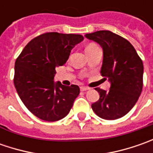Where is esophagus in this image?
<instances>
[{
	"label": "esophagus",
	"mask_w": 153,
	"mask_h": 153,
	"mask_svg": "<svg viewBox=\"0 0 153 153\" xmlns=\"http://www.w3.org/2000/svg\"><path fill=\"white\" fill-rule=\"evenodd\" d=\"M80 89H81V91L85 92L87 91V90H88L89 88H87V87H81V88H80Z\"/></svg>",
	"instance_id": "obj_1"
}]
</instances>
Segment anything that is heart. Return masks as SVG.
Here are the masks:
<instances>
[{
    "label": "heart",
    "mask_w": 153,
    "mask_h": 153,
    "mask_svg": "<svg viewBox=\"0 0 153 153\" xmlns=\"http://www.w3.org/2000/svg\"><path fill=\"white\" fill-rule=\"evenodd\" d=\"M94 47H95V45L94 44H89L87 46V48H86V49H88V48H94Z\"/></svg>",
    "instance_id": "heart-1"
}]
</instances>
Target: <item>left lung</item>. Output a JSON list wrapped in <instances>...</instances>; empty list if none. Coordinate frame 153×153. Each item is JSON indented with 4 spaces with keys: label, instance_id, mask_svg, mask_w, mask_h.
Segmentation results:
<instances>
[{
    "label": "left lung",
    "instance_id": "8db88e82",
    "mask_svg": "<svg viewBox=\"0 0 153 153\" xmlns=\"http://www.w3.org/2000/svg\"><path fill=\"white\" fill-rule=\"evenodd\" d=\"M84 36L102 48L100 74L111 84L109 91L95 88L100 99L92 104V109L103 119L120 118L134 107L141 94L143 63L131 43L115 33L99 30Z\"/></svg>",
    "mask_w": 153,
    "mask_h": 153
}]
</instances>
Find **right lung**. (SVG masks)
Listing matches in <instances>:
<instances>
[{
    "label": "right lung",
    "mask_w": 153,
    "mask_h": 153,
    "mask_svg": "<svg viewBox=\"0 0 153 153\" xmlns=\"http://www.w3.org/2000/svg\"><path fill=\"white\" fill-rule=\"evenodd\" d=\"M83 36L46 33L31 40L16 59L14 86L27 109L42 120L59 121L66 117L78 96L77 85L54 82L56 68L65 64Z\"/></svg>",
    "instance_id": "1"
}]
</instances>
